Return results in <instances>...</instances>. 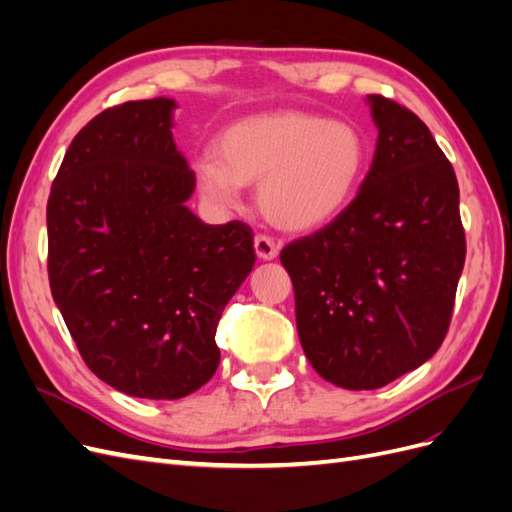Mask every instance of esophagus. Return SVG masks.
Returning a JSON list of instances; mask_svg holds the SVG:
<instances>
[{
    "label": "esophagus",
    "mask_w": 512,
    "mask_h": 512,
    "mask_svg": "<svg viewBox=\"0 0 512 512\" xmlns=\"http://www.w3.org/2000/svg\"><path fill=\"white\" fill-rule=\"evenodd\" d=\"M254 250H256V256L260 260H273V258H277V254H280V245H277L273 239H269L265 235H256L254 237Z\"/></svg>",
    "instance_id": "obj_1"
}]
</instances>
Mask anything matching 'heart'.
Here are the masks:
<instances>
[{"label": "heart", "mask_w": 512, "mask_h": 512, "mask_svg": "<svg viewBox=\"0 0 512 512\" xmlns=\"http://www.w3.org/2000/svg\"><path fill=\"white\" fill-rule=\"evenodd\" d=\"M367 164L361 130L344 119L273 111L230 123L192 160L198 190L232 207L258 183V207L277 228L314 230L333 222L356 194Z\"/></svg>", "instance_id": "1"}]
</instances>
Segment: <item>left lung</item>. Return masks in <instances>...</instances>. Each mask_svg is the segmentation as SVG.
<instances>
[{"instance_id":"8db88e82","label":"left lung","mask_w":512,"mask_h":512,"mask_svg":"<svg viewBox=\"0 0 512 512\" xmlns=\"http://www.w3.org/2000/svg\"><path fill=\"white\" fill-rule=\"evenodd\" d=\"M365 102L378 141L359 194L280 254L307 361L348 391L380 389L436 354L466 260L451 162L408 108Z\"/></svg>"}]
</instances>
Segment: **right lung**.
Masks as SVG:
<instances>
[{"instance_id":"right-lung-1","label":"right lung","mask_w":512,"mask_h":512,"mask_svg":"<svg viewBox=\"0 0 512 512\" xmlns=\"http://www.w3.org/2000/svg\"><path fill=\"white\" fill-rule=\"evenodd\" d=\"M173 98L126 102L74 136L46 207L49 282L83 361L113 389L181 399L220 365L215 329L254 267L250 226L205 224Z\"/></svg>"}]
</instances>
